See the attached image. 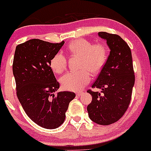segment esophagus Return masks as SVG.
<instances>
[{
	"mask_svg": "<svg viewBox=\"0 0 151 151\" xmlns=\"http://www.w3.org/2000/svg\"><path fill=\"white\" fill-rule=\"evenodd\" d=\"M81 94H82L81 92H77V96H80L81 95Z\"/></svg>",
	"mask_w": 151,
	"mask_h": 151,
	"instance_id": "esophagus-1",
	"label": "esophagus"
}]
</instances>
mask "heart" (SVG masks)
<instances>
[{
    "mask_svg": "<svg viewBox=\"0 0 151 151\" xmlns=\"http://www.w3.org/2000/svg\"><path fill=\"white\" fill-rule=\"evenodd\" d=\"M68 52L72 57L80 58L78 72H68L60 78L64 89L77 91L88 84L91 74L97 75L104 68L108 59V49L101 42L93 44L86 39H80L70 42L67 47ZM50 67L56 74H60L66 68L67 58L62 53H57L52 58Z\"/></svg>",
    "mask_w": 151,
    "mask_h": 151,
    "instance_id": "b5f03b06",
    "label": "heart"
}]
</instances>
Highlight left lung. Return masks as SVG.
<instances>
[{
	"mask_svg": "<svg viewBox=\"0 0 151 151\" xmlns=\"http://www.w3.org/2000/svg\"><path fill=\"white\" fill-rule=\"evenodd\" d=\"M106 40L110 52L107 61L92 88H101V93L88 90L92 101L87 110L91 121L107 126L121 119L132 99L135 75L132 51L126 42L117 34L99 32Z\"/></svg>",
	"mask_w": 151,
	"mask_h": 151,
	"instance_id": "obj_1",
	"label": "left lung"
}]
</instances>
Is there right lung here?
<instances>
[{
    "mask_svg": "<svg viewBox=\"0 0 151 151\" xmlns=\"http://www.w3.org/2000/svg\"><path fill=\"white\" fill-rule=\"evenodd\" d=\"M64 44L30 39L18 45L14 56L13 74L17 96L27 115L45 129H53L64 122L74 92L54 94L60 84L50 63Z\"/></svg>",
    "mask_w": 151,
    "mask_h": 151,
    "instance_id": "obj_1",
    "label": "right lung"
}]
</instances>
